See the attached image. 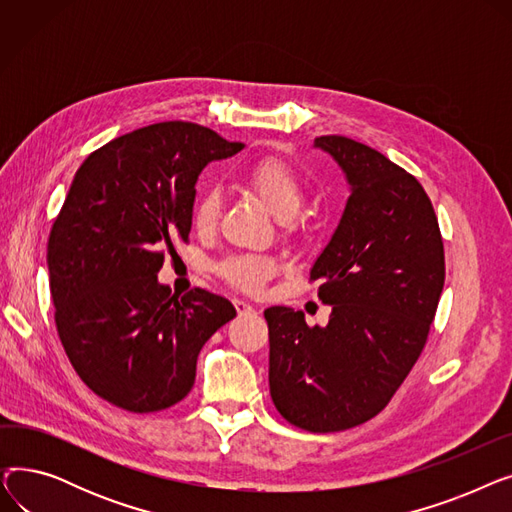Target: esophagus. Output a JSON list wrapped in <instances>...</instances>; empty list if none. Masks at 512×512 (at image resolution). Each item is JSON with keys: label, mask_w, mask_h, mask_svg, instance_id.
I'll use <instances>...</instances> for the list:
<instances>
[{"label": "esophagus", "mask_w": 512, "mask_h": 512, "mask_svg": "<svg viewBox=\"0 0 512 512\" xmlns=\"http://www.w3.org/2000/svg\"><path fill=\"white\" fill-rule=\"evenodd\" d=\"M234 309H236V313H238V315L255 313V307H253V305H249L247 301H240V299H236V301H234Z\"/></svg>", "instance_id": "34e87169"}]
</instances>
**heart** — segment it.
Instances as JSON below:
<instances>
[{
	"instance_id": "heart-1",
	"label": "heart",
	"mask_w": 512,
	"mask_h": 512,
	"mask_svg": "<svg viewBox=\"0 0 512 512\" xmlns=\"http://www.w3.org/2000/svg\"><path fill=\"white\" fill-rule=\"evenodd\" d=\"M242 184L270 207L288 234L299 232L301 220L297 211L305 199V184L290 164L280 157H263L242 174ZM222 207L220 193L205 188L193 205V224L201 232L213 230ZM276 272V263L267 255L247 253L232 255L218 265V274L234 288L255 292Z\"/></svg>"
}]
</instances>
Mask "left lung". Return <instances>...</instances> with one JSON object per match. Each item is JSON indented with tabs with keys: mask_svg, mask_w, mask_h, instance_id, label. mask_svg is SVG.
<instances>
[{
	"mask_svg": "<svg viewBox=\"0 0 512 512\" xmlns=\"http://www.w3.org/2000/svg\"><path fill=\"white\" fill-rule=\"evenodd\" d=\"M344 170L351 197L311 270L332 307L326 328L303 311L265 309L270 394L278 413L313 434L342 432L386 409L423 353L444 288V242L413 174L340 134L317 137Z\"/></svg>",
	"mask_w": 512,
	"mask_h": 512,
	"instance_id": "left-lung-1",
	"label": "left lung"
}]
</instances>
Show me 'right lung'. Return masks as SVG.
I'll list each match as a JSON object with an SVG mask.
<instances>
[{"mask_svg": "<svg viewBox=\"0 0 512 512\" xmlns=\"http://www.w3.org/2000/svg\"><path fill=\"white\" fill-rule=\"evenodd\" d=\"M240 149L180 120L122 134L83 161L51 226L58 336L78 378L124 411L180 402L203 344L236 315L203 288L178 299L157 272L176 238L188 242L199 172Z\"/></svg>", "mask_w": 512, "mask_h": 512, "instance_id": "right-lung-1", "label": "right lung"}]
</instances>
